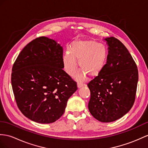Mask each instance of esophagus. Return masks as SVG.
Here are the masks:
<instances>
[{
    "instance_id": "1",
    "label": "esophagus",
    "mask_w": 148,
    "mask_h": 148,
    "mask_svg": "<svg viewBox=\"0 0 148 148\" xmlns=\"http://www.w3.org/2000/svg\"><path fill=\"white\" fill-rule=\"evenodd\" d=\"M77 85H78V88H80V87H82V86H84V85H85V84H84V83H82V82H78Z\"/></svg>"
}]
</instances>
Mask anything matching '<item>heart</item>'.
Here are the masks:
<instances>
[{"label": "heart", "instance_id": "1", "mask_svg": "<svg viewBox=\"0 0 148 148\" xmlns=\"http://www.w3.org/2000/svg\"><path fill=\"white\" fill-rule=\"evenodd\" d=\"M107 58V51L105 45L99 44L93 40L74 42L70 48L63 55L64 70L68 74H73L79 66L84 73L78 75L79 78L85 74L95 77L102 71Z\"/></svg>", "mask_w": 148, "mask_h": 148}]
</instances>
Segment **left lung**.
Listing matches in <instances>:
<instances>
[{
  "instance_id": "8db88e82",
  "label": "left lung",
  "mask_w": 148,
  "mask_h": 148,
  "mask_svg": "<svg viewBox=\"0 0 148 148\" xmlns=\"http://www.w3.org/2000/svg\"><path fill=\"white\" fill-rule=\"evenodd\" d=\"M109 45L107 63L87 86L90 91L88 110L102 122H110L127 113L134 103L138 70L127 49L114 37L105 39Z\"/></svg>"
}]
</instances>
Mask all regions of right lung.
Returning <instances> with one entry per match:
<instances>
[{
	"mask_svg": "<svg viewBox=\"0 0 148 148\" xmlns=\"http://www.w3.org/2000/svg\"><path fill=\"white\" fill-rule=\"evenodd\" d=\"M63 48L45 36L24 47L14 62L11 84L17 106L25 116L53 123L63 114L77 83L64 71Z\"/></svg>",
	"mask_w": 148,
	"mask_h": 148,
	"instance_id": "right-lung-1",
	"label": "right lung"
}]
</instances>
